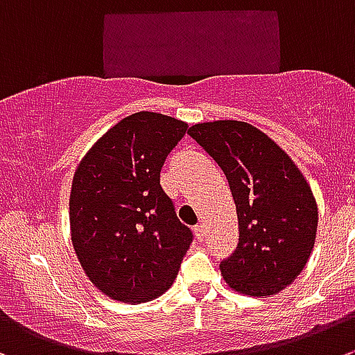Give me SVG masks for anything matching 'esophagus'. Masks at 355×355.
Segmentation results:
<instances>
[{
	"instance_id": "esophagus-1",
	"label": "esophagus",
	"mask_w": 355,
	"mask_h": 355,
	"mask_svg": "<svg viewBox=\"0 0 355 355\" xmlns=\"http://www.w3.org/2000/svg\"><path fill=\"white\" fill-rule=\"evenodd\" d=\"M193 230H195V235H197L198 241H204V237H205V226H204V223H198V225L195 226Z\"/></svg>"
}]
</instances>
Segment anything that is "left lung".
Returning a JSON list of instances; mask_svg holds the SVG:
<instances>
[{
    "mask_svg": "<svg viewBox=\"0 0 355 355\" xmlns=\"http://www.w3.org/2000/svg\"><path fill=\"white\" fill-rule=\"evenodd\" d=\"M225 172L239 218V244L219 263L226 284L270 296L295 281L313 249L317 204L295 162L245 121L197 123L188 130Z\"/></svg>",
    "mask_w": 355,
    "mask_h": 355,
    "instance_id": "left-lung-1",
    "label": "left lung"
}]
</instances>
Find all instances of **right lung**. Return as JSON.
I'll return each instance as SVG.
<instances>
[{"instance_id": "right-lung-1", "label": "right lung", "mask_w": 355, "mask_h": 355, "mask_svg": "<svg viewBox=\"0 0 355 355\" xmlns=\"http://www.w3.org/2000/svg\"><path fill=\"white\" fill-rule=\"evenodd\" d=\"M187 129L172 116L134 113L107 130L74 172L71 241L92 284L116 302L164 295L193 241L160 184L165 158Z\"/></svg>"}]
</instances>
